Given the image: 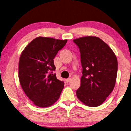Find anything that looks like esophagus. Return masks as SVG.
I'll return each mask as SVG.
<instances>
[{
    "label": "esophagus",
    "mask_w": 131,
    "mask_h": 131,
    "mask_svg": "<svg viewBox=\"0 0 131 131\" xmlns=\"http://www.w3.org/2000/svg\"><path fill=\"white\" fill-rule=\"evenodd\" d=\"M65 80H66V82H67V83H68V82H69L71 80V78H68V79H66Z\"/></svg>",
    "instance_id": "obj_1"
}]
</instances>
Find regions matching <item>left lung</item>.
<instances>
[{
	"instance_id": "left-lung-1",
	"label": "left lung",
	"mask_w": 131,
	"mask_h": 131,
	"mask_svg": "<svg viewBox=\"0 0 131 131\" xmlns=\"http://www.w3.org/2000/svg\"><path fill=\"white\" fill-rule=\"evenodd\" d=\"M73 41L80 49L83 68L81 85L76 95L88 106H99L115 86L117 57L110 46L96 36H88Z\"/></svg>"
}]
</instances>
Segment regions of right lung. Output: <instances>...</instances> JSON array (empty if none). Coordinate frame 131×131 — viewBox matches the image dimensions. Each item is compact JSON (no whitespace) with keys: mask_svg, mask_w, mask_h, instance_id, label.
<instances>
[{"mask_svg":"<svg viewBox=\"0 0 131 131\" xmlns=\"http://www.w3.org/2000/svg\"><path fill=\"white\" fill-rule=\"evenodd\" d=\"M67 40L38 37L21 52L19 62L20 83L26 95L40 107L52 106L59 99L64 83L58 80L54 58Z\"/></svg>","mask_w":131,"mask_h":131,"instance_id":"add662e5","label":"right lung"}]
</instances>
